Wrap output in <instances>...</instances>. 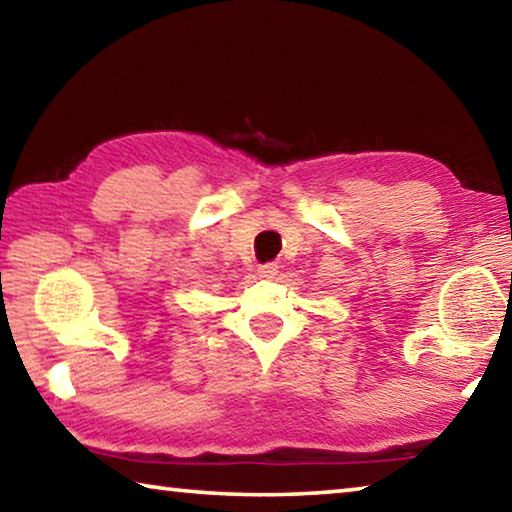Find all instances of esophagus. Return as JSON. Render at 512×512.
Masks as SVG:
<instances>
[{
    "label": "esophagus",
    "instance_id": "1",
    "mask_svg": "<svg viewBox=\"0 0 512 512\" xmlns=\"http://www.w3.org/2000/svg\"><path fill=\"white\" fill-rule=\"evenodd\" d=\"M257 275L264 277V280H271V277L277 275V264L275 262H268V264H262L257 268Z\"/></svg>",
    "mask_w": 512,
    "mask_h": 512
}]
</instances>
